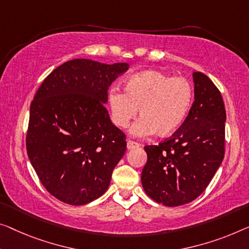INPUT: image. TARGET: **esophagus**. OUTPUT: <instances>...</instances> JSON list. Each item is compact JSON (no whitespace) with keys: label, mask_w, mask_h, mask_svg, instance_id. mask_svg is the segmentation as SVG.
I'll return each mask as SVG.
<instances>
[{"label":"esophagus","mask_w":249,"mask_h":249,"mask_svg":"<svg viewBox=\"0 0 249 249\" xmlns=\"http://www.w3.org/2000/svg\"><path fill=\"white\" fill-rule=\"evenodd\" d=\"M126 146H127V150H133V148L135 147H139L140 144H137L135 142H133V141H127V143H126Z\"/></svg>","instance_id":"esophagus-1"}]
</instances>
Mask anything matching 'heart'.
I'll use <instances>...</instances> for the list:
<instances>
[{"instance_id":"heart-1","label":"heart","mask_w":249,"mask_h":249,"mask_svg":"<svg viewBox=\"0 0 249 249\" xmlns=\"http://www.w3.org/2000/svg\"><path fill=\"white\" fill-rule=\"evenodd\" d=\"M194 99L192 85L184 77H171L159 70H144L128 77L124 91L112 88L108 106L113 123L126 128L139 109L141 120L131 133L137 137L168 136L187 118Z\"/></svg>"}]
</instances>
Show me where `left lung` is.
<instances>
[{"label":"left lung","mask_w":249,"mask_h":249,"mask_svg":"<svg viewBox=\"0 0 249 249\" xmlns=\"http://www.w3.org/2000/svg\"><path fill=\"white\" fill-rule=\"evenodd\" d=\"M195 101L171 139L144 147L141 181L145 194L163 206L191 202L205 191L225 154L226 110L220 91L202 72L192 73Z\"/></svg>","instance_id":"left-lung-1"}]
</instances>
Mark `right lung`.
<instances>
[{
	"instance_id": "right-lung-1",
	"label": "right lung",
	"mask_w": 249,
	"mask_h": 249,
	"mask_svg": "<svg viewBox=\"0 0 249 249\" xmlns=\"http://www.w3.org/2000/svg\"><path fill=\"white\" fill-rule=\"evenodd\" d=\"M127 62L67 61L43 80L30 106L29 160L60 201L86 205L105 194L126 151L125 134L105 108L108 88Z\"/></svg>"
}]
</instances>
